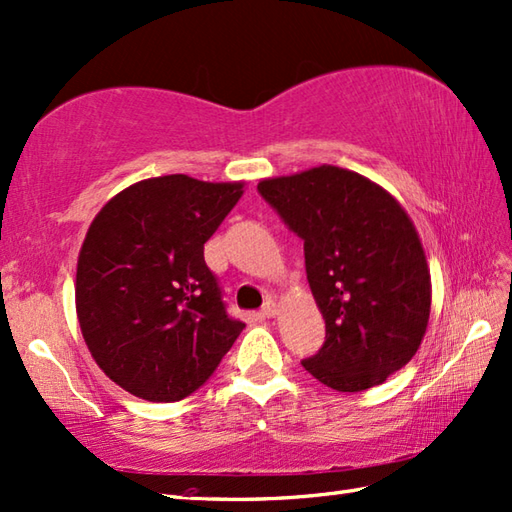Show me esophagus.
<instances>
[{"label":"esophagus","mask_w":512,"mask_h":512,"mask_svg":"<svg viewBox=\"0 0 512 512\" xmlns=\"http://www.w3.org/2000/svg\"><path fill=\"white\" fill-rule=\"evenodd\" d=\"M278 314V305L274 300H269V302H265L263 305V309H260V316L263 318H274Z\"/></svg>","instance_id":"1"}]
</instances>
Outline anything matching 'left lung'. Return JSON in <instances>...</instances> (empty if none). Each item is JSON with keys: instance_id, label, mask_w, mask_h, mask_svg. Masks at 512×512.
Instances as JSON below:
<instances>
[{"instance_id": "1", "label": "left lung", "mask_w": 512, "mask_h": 512, "mask_svg": "<svg viewBox=\"0 0 512 512\" xmlns=\"http://www.w3.org/2000/svg\"><path fill=\"white\" fill-rule=\"evenodd\" d=\"M258 192L305 241L325 318V344L302 367L344 393L382 384L420 349L431 314V274L409 214L384 187L336 165L265 179Z\"/></svg>"}]
</instances>
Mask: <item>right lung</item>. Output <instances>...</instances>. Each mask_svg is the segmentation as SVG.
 <instances>
[{"mask_svg": "<svg viewBox=\"0 0 512 512\" xmlns=\"http://www.w3.org/2000/svg\"><path fill=\"white\" fill-rule=\"evenodd\" d=\"M243 183L168 174L101 207L77 260V318L92 358L121 389L176 402L210 380L245 322L229 318L203 245Z\"/></svg>", "mask_w": 512, "mask_h": 512, "instance_id": "obj_1", "label": "right lung"}]
</instances>
